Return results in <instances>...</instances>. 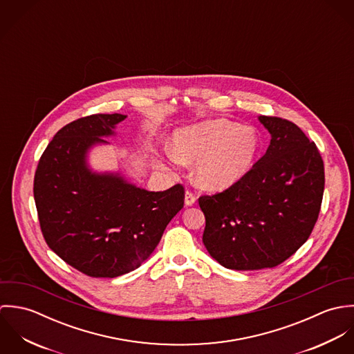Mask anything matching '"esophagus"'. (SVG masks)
Returning a JSON list of instances; mask_svg holds the SVG:
<instances>
[{
	"mask_svg": "<svg viewBox=\"0 0 354 354\" xmlns=\"http://www.w3.org/2000/svg\"><path fill=\"white\" fill-rule=\"evenodd\" d=\"M184 202H185V205H194L195 203H196V196L191 192V191H187L185 192V199H184Z\"/></svg>",
	"mask_w": 354,
	"mask_h": 354,
	"instance_id": "esophagus-1",
	"label": "esophagus"
}]
</instances>
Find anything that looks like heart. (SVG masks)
Segmentation results:
<instances>
[{"label":"heart","mask_w":354,"mask_h":354,"mask_svg":"<svg viewBox=\"0 0 354 354\" xmlns=\"http://www.w3.org/2000/svg\"><path fill=\"white\" fill-rule=\"evenodd\" d=\"M171 160L195 165L194 178L208 192L237 184L252 167L259 149L256 132L226 118L178 128L170 140Z\"/></svg>","instance_id":"b5f03b06"}]
</instances>
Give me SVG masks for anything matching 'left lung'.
I'll return each instance as SVG.
<instances>
[{"mask_svg":"<svg viewBox=\"0 0 354 354\" xmlns=\"http://www.w3.org/2000/svg\"><path fill=\"white\" fill-rule=\"evenodd\" d=\"M257 120L271 136L266 153L237 184L199 199L203 244L230 270L270 268L290 257L310 236L324 191L315 143L288 120Z\"/></svg>","mask_w":354,"mask_h":354,"instance_id":"left-lung-1","label":"left lung"}]
</instances>
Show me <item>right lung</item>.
Returning a JSON list of instances; mask_svg holds the SVG:
<instances>
[{
	"label": "right lung",
	"instance_id": "obj_1",
	"mask_svg": "<svg viewBox=\"0 0 354 354\" xmlns=\"http://www.w3.org/2000/svg\"><path fill=\"white\" fill-rule=\"evenodd\" d=\"M124 114H95L61 128L42 153L34 199L44 237L64 261L86 275L115 278L142 266L184 207L177 184L150 192L121 170L90 166L93 149L109 146Z\"/></svg>",
	"mask_w": 354,
	"mask_h": 354
}]
</instances>
